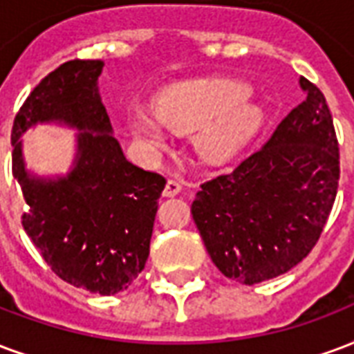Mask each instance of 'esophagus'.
I'll use <instances>...</instances> for the list:
<instances>
[{
  "instance_id": "obj_1",
  "label": "esophagus",
  "mask_w": 354,
  "mask_h": 354,
  "mask_svg": "<svg viewBox=\"0 0 354 354\" xmlns=\"http://www.w3.org/2000/svg\"><path fill=\"white\" fill-rule=\"evenodd\" d=\"M180 191H182V184H180L178 180H169L167 185H165L163 195L165 197H174V195H178Z\"/></svg>"
}]
</instances>
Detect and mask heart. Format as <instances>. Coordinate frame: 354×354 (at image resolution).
<instances>
[{"label": "heart", "mask_w": 354, "mask_h": 354, "mask_svg": "<svg viewBox=\"0 0 354 354\" xmlns=\"http://www.w3.org/2000/svg\"><path fill=\"white\" fill-rule=\"evenodd\" d=\"M264 122L250 84L234 78H198L176 84L153 99L151 112H131L127 129L140 146L157 156L167 150L169 133H195V150L206 163L236 156Z\"/></svg>", "instance_id": "b5f03b06"}]
</instances>
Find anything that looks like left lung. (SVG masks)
Listing matches in <instances>:
<instances>
[{"mask_svg":"<svg viewBox=\"0 0 354 354\" xmlns=\"http://www.w3.org/2000/svg\"><path fill=\"white\" fill-rule=\"evenodd\" d=\"M304 99L263 148L201 185L191 214L221 274L255 285L295 268L336 201L339 153L326 99L300 77Z\"/></svg>","mask_w":354,"mask_h":354,"instance_id":"obj_1","label":"left lung"}]
</instances>
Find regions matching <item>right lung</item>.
<instances>
[{"label": "right lung", "instance_id": "1", "mask_svg": "<svg viewBox=\"0 0 354 354\" xmlns=\"http://www.w3.org/2000/svg\"><path fill=\"white\" fill-rule=\"evenodd\" d=\"M103 67L101 59H73L52 71L15 118L10 142L24 230L64 281L109 297L144 270L167 182L125 159L99 93ZM37 124L77 131L67 173L27 169L21 137Z\"/></svg>", "mask_w": 354, "mask_h": 354}]
</instances>
